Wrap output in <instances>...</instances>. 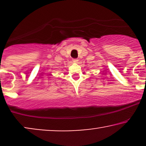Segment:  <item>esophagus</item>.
Returning a JSON list of instances; mask_svg holds the SVG:
<instances>
[{"mask_svg":"<svg viewBox=\"0 0 146 146\" xmlns=\"http://www.w3.org/2000/svg\"><path fill=\"white\" fill-rule=\"evenodd\" d=\"M72 61H73V62L77 63L78 62V58H74V59H72Z\"/></svg>","mask_w":146,"mask_h":146,"instance_id":"obj_1","label":"esophagus"}]
</instances>
